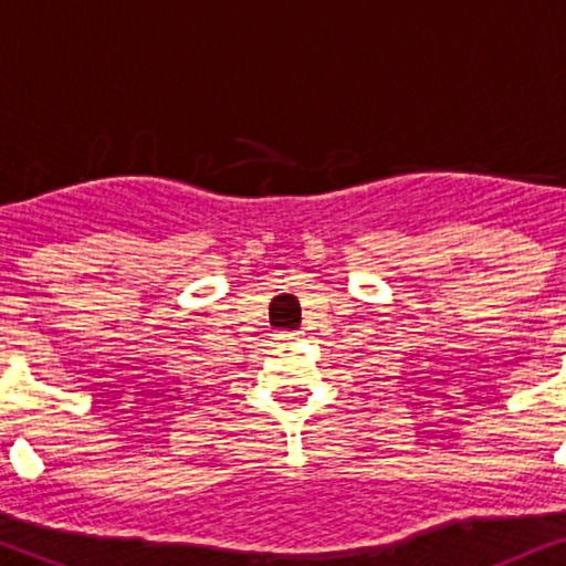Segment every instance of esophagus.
<instances>
[{
  "label": "esophagus",
  "mask_w": 566,
  "mask_h": 566,
  "mask_svg": "<svg viewBox=\"0 0 566 566\" xmlns=\"http://www.w3.org/2000/svg\"><path fill=\"white\" fill-rule=\"evenodd\" d=\"M297 335H301V333H284V335H282V340H295Z\"/></svg>",
  "instance_id": "34e87169"
}]
</instances>
